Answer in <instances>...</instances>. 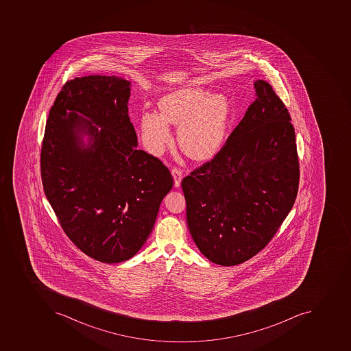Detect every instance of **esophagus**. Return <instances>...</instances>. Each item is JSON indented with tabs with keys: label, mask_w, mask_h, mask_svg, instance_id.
I'll list each match as a JSON object with an SVG mask.
<instances>
[{
	"label": "esophagus",
	"mask_w": 351,
	"mask_h": 351,
	"mask_svg": "<svg viewBox=\"0 0 351 351\" xmlns=\"http://www.w3.org/2000/svg\"><path fill=\"white\" fill-rule=\"evenodd\" d=\"M171 173L174 180V186L179 188L180 183L182 181V171H181L179 168H173L172 169Z\"/></svg>",
	"instance_id": "1"
}]
</instances>
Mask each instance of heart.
<instances>
[{"label":"heart","mask_w":351,"mask_h":351,"mask_svg":"<svg viewBox=\"0 0 351 351\" xmlns=\"http://www.w3.org/2000/svg\"><path fill=\"white\" fill-rule=\"evenodd\" d=\"M160 114L144 112L141 128L147 148L160 154L171 141L169 125L179 126L178 141L185 155L204 160L215 155L223 145L232 105L223 92L212 93L204 86L176 88L159 99Z\"/></svg>","instance_id":"obj_1"}]
</instances>
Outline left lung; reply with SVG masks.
Masks as SVG:
<instances>
[{"label":"left lung","mask_w":351,"mask_h":351,"mask_svg":"<svg viewBox=\"0 0 351 351\" xmlns=\"http://www.w3.org/2000/svg\"><path fill=\"white\" fill-rule=\"evenodd\" d=\"M256 99L215 158L182 180L196 247L216 265H239L276 235L298 195L300 167L291 116L274 88Z\"/></svg>","instance_id":"obj_1"}]
</instances>
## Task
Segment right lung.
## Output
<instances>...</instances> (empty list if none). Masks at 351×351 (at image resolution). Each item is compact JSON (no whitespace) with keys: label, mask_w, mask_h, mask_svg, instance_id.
<instances>
[{"label":"right lung","mask_w":351,"mask_h":351,"mask_svg":"<svg viewBox=\"0 0 351 351\" xmlns=\"http://www.w3.org/2000/svg\"><path fill=\"white\" fill-rule=\"evenodd\" d=\"M130 86L115 75L68 81L43 141L48 202L72 243L105 263H123L141 250L173 186L168 168L137 149L128 116Z\"/></svg>","instance_id":"obj_1"}]
</instances>
